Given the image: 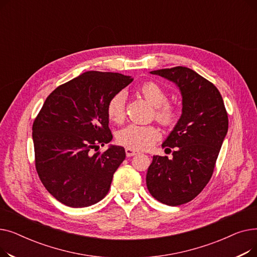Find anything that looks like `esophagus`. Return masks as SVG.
<instances>
[{
    "instance_id": "obj_1",
    "label": "esophagus",
    "mask_w": 257,
    "mask_h": 257,
    "mask_svg": "<svg viewBox=\"0 0 257 257\" xmlns=\"http://www.w3.org/2000/svg\"><path fill=\"white\" fill-rule=\"evenodd\" d=\"M126 155H127V157H131V156H134V155H137L139 152L138 151H136V150H133V149H130V148H126Z\"/></svg>"
}]
</instances>
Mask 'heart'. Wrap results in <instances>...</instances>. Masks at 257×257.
I'll list each match as a JSON object with an SVG mask.
<instances>
[{"instance_id":"obj_1","label":"heart","mask_w":257,"mask_h":257,"mask_svg":"<svg viewBox=\"0 0 257 257\" xmlns=\"http://www.w3.org/2000/svg\"><path fill=\"white\" fill-rule=\"evenodd\" d=\"M142 96L156 108V118L165 125L173 124L177 117V111L169 104L166 90L154 82H146L139 88ZM126 93L118 91L114 93L107 103L106 111L109 119L113 123H120L125 116ZM160 138L159 130L150 125L130 124L117 132V142L133 150H146L152 147Z\"/></svg>"}]
</instances>
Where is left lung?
Returning a JSON list of instances; mask_svg holds the SVG:
<instances>
[{"label": "left lung", "mask_w": 257, "mask_h": 257, "mask_svg": "<svg viewBox=\"0 0 257 257\" xmlns=\"http://www.w3.org/2000/svg\"><path fill=\"white\" fill-rule=\"evenodd\" d=\"M177 86L182 98L178 121L163 143L175 148L173 158L154 155L147 172V187L161 203L177 206L197 197L211 178L228 116L218 88L185 66L150 72Z\"/></svg>", "instance_id": "1"}]
</instances>
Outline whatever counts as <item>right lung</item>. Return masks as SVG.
<instances>
[{
    "label": "right lung",
    "instance_id": "right-lung-1",
    "mask_svg": "<svg viewBox=\"0 0 257 257\" xmlns=\"http://www.w3.org/2000/svg\"><path fill=\"white\" fill-rule=\"evenodd\" d=\"M133 81L118 73L89 71L50 93L35 118V167L47 191L62 204L79 208L98 203L109 192L126 153L120 146L92 154L109 144L106 107Z\"/></svg>",
    "mask_w": 257,
    "mask_h": 257
}]
</instances>
